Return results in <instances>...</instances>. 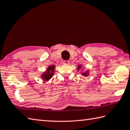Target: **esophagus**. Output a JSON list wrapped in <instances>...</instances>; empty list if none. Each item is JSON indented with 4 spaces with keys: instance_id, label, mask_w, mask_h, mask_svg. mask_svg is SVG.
Listing matches in <instances>:
<instances>
[{
    "instance_id": "esophagus-1",
    "label": "esophagus",
    "mask_w": 130,
    "mask_h": 130,
    "mask_svg": "<svg viewBox=\"0 0 130 130\" xmlns=\"http://www.w3.org/2000/svg\"><path fill=\"white\" fill-rule=\"evenodd\" d=\"M63 63L64 64H70V61L69 60H64Z\"/></svg>"
}]
</instances>
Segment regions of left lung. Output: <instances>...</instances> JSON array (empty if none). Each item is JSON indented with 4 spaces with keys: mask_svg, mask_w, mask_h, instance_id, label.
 Returning <instances> with one entry per match:
<instances>
[{
    "mask_svg": "<svg viewBox=\"0 0 130 130\" xmlns=\"http://www.w3.org/2000/svg\"><path fill=\"white\" fill-rule=\"evenodd\" d=\"M81 67H82L81 65L79 64L78 66V67H77L78 71H79V70H80V69H81ZM81 74H82V75H83L84 76H89V71H85V72H82Z\"/></svg>",
    "mask_w": 130,
    "mask_h": 130,
    "instance_id": "8db88e82",
    "label": "left lung"
}]
</instances>
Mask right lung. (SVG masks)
<instances>
[{
    "instance_id": "add662e5",
    "label": "right lung",
    "mask_w": 130,
    "mask_h": 130,
    "mask_svg": "<svg viewBox=\"0 0 130 130\" xmlns=\"http://www.w3.org/2000/svg\"><path fill=\"white\" fill-rule=\"evenodd\" d=\"M55 70V66H49L47 67L46 72H45L41 75V78L44 80L48 81L54 75Z\"/></svg>"
}]
</instances>
